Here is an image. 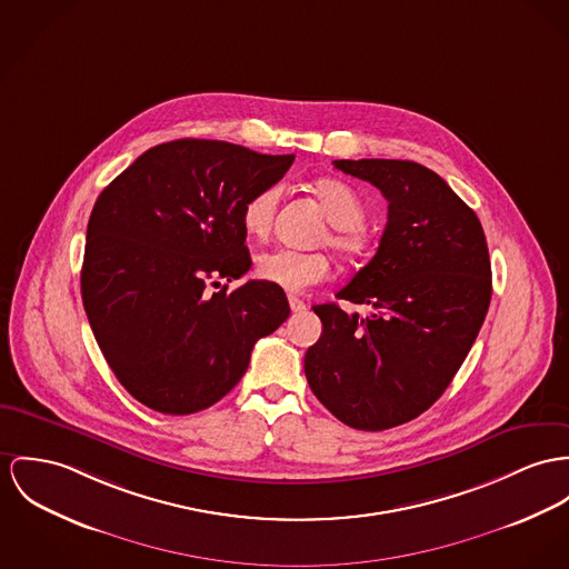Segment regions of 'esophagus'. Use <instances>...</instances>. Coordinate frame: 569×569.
I'll return each instance as SVG.
<instances>
[{"label":"esophagus","instance_id":"obj_1","mask_svg":"<svg viewBox=\"0 0 569 569\" xmlns=\"http://www.w3.org/2000/svg\"><path fill=\"white\" fill-rule=\"evenodd\" d=\"M288 303H290V309H292V311H303V309H306V303H303L301 299L292 297V295L288 297Z\"/></svg>","mask_w":569,"mask_h":569}]
</instances>
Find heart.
<instances>
[{
  "instance_id": "obj_1",
  "label": "heart",
  "mask_w": 569,
  "mask_h": 569,
  "mask_svg": "<svg viewBox=\"0 0 569 569\" xmlns=\"http://www.w3.org/2000/svg\"><path fill=\"white\" fill-rule=\"evenodd\" d=\"M313 192L320 201L322 212L333 224L329 247L347 260L370 256L375 249V238L363 227L368 210L359 192L347 181L333 177H322L313 181ZM279 199V186H268L247 199L242 208V224L249 236L262 240L270 233ZM256 270L263 281L290 292H299L329 277V260L322 253L272 249L258 258Z\"/></svg>"
}]
</instances>
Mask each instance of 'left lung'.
I'll return each mask as SVG.
<instances>
[{"label": "left lung", "instance_id": "obj_1", "mask_svg": "<svg viewBox=\"0 0 569 569\" xmlns=\"http://www.w3.org/2000/svg\"><path fill=\"white\" fill-rule=\"evenodd\" d=\"M388 199L375 258L336 297L313 306L320 340L306 352L316 398L345 425L386 431L427 411L461 368L491 301L479 217L431 169L409 160H336Z\"/></svg>", "mask_w": 569, "mask_h": 569}]
</instances>
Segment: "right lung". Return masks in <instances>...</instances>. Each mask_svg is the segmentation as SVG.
<instances>
[{"instance_id":"add662e5","label":"right lung","mask_w":569,"mask_h":569,"mask_svg":"<svg viewBox=\"0 0 569 569\" xmlns=\"http://www.w3.org/2000/svg\"><path fill=\"white\" fill-rule=\"evenodd\" d=\"M292 162L181 138L144 151L94 201L82 301L138 402L169 416L212 407L242 379L256 342L290 316L286 292L268 281L210 288L251 268L242 208Z\"/></svg>"}]
</instances>
